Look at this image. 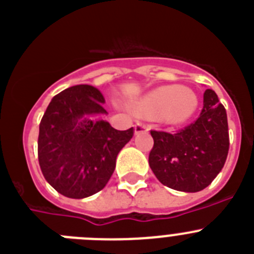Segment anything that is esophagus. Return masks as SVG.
<instances>
[{
	"mask_svg": "<svg viewBox=\"0 0 254 254\" xmlns=\"http://www.w3.org/2000/svg\"><path fill=\"white\" fill-rule=\"evenodd\" d=\"M149 131V126L145 125L142 122H137L134 125V133L138 134V133H142V132H147Z\"/></svg>",
	"mask_w": 254,
	"mask_h": 254,
	"instance_id": "obj_1",
	"label": "esophagus"
}]
</instances>
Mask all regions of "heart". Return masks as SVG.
<instances>
[{
	"instance_id": "1",
	"label": "heart",
	"mask_w": 254,
	"mask_h": 254,
	"mask_svg": "<svg viewBox=\"0 0 254 254\" xmlns=\"http://www.w3.org/2000/svg\"><path fill=\"white\" fill-rule=\"evenodd\" d=\"M198 98L185 86L169 85L150 91L133 105V112L145 118H159L168 126H181L197 111Z\"/></svg>"
}]
</instances>
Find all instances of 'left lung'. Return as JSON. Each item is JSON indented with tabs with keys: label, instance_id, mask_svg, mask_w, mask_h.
Instances as JSON below:
<instances>
[{
	"label": "left lung",
	"instance_id": "left-lung-1",
	"mask_svg": "<svg viewBox=\"0 0 254 254\" xmlns=\"http://www.w3.org/2000/svg\"><path fill=\"white\" fill-rule=\"evenodd\" d=\"M149 164L155 177L181 192H198L221 172L229 151L228 117L216 93L203 94L201 114L190 126L169 133L151 131Z\"/></svg>",
	"mask_w": 254,
	"mask_h": 254
}]
</instances>
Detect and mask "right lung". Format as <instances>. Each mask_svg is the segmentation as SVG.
<instances>
[{"label": "right lung", "instance_id": "right-lung-1", "mask_svg": "<svg viewBox=\"0 0 254 254\" xmlns=\"http://www.w3.org/2000/svg\"><path fill=\"white\" fill-rule=\"evenodd\" d=\"M104 96L91 85L61 91L39 125L38 159L44 178L68 198H85L102 190L116 169L117 155L133 136V127L113 128L89 117L107 114Z\"/></svg>", "mask_w": 254, "mask_h": 254}]
</instances>
